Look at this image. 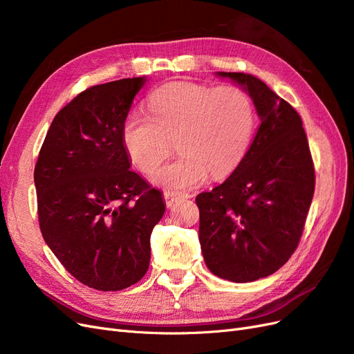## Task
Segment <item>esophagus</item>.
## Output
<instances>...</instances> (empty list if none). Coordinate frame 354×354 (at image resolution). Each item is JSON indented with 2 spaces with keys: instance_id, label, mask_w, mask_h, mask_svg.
<instances>
[{
  "instance_id": "obj_1",
  "label": "esophagus",
  "mask_w": 354,
  "mask_h": 354,
  "mask_svg": "<svg viewBox=\"0 0 354 354\" xmlns=\"http://www.w3.org/2000/svg\"><path fill=\"white\" fill-rule=\"evenodd\" d=\"M187 196H189L187 194H178V192H165V194H164V199H165L167 207H173L177 201L185 199Z\"/></svg>"
}]
</instances>
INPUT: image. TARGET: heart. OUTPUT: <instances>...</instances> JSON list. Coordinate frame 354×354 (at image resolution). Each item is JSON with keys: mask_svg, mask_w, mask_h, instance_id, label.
<instances>
[{"mask_svg": "<svg viewBox=\"0 0 354 354\" xmlns=\"http://www.w3.org/2000/svg\"><path fill=\"white\" fill-rule=\"evenodd\" d=\"M149 116L133 113L122 125V142L133 164L152 173L169 155L174 142L180 156L152 174L155 185L181 190L218 178L238 167L251 145L254 106L233 85L211 88L173 81L155 90Z\"/></svg>", "mask_w": 354, "mask_h": 354, "instance_id": "obj_1", "label": "heart"}]
</instances>
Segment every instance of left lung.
I'll return each mask as SVG.
<instances>
[{
    "mask_svg": "<svg viewBox=\"0 0 354 354\" xmlns=\"http://www.w3.org/2000/svg\"><path fill=\"white\" fill-rule=\"evenodd\" d=\"M250 94L260 127L224 183L196 196L199 242L211 273L236 283L270 276L289 260L315 194L303 121L248 73L217 72Z\"/></svg>",
    "mask_w": 354,
    "mask_h": 354,
    "instance_id": "8db88e82",
    "label": "left lung"
}]
</instances>
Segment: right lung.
Returning a JSON list of instances; mask_svg holds the SVG:
<instances>
[{"instance_id": "add662e5", "label": "right lung", "mask_w": 354, "mask_h": 354, "mask_svg": "<svg viewBox=\"0 0 354 354\" xmlns=\"http://www.w3.org/2000/svg\"><path fill=\"white\" fill-rule=\"evenodd\" d=\"M146 77L94 85L53 120L35 165L42 238L81 283L120 291L151 261L164 196L130 169L122 125Z\"/></svg>"}]
</instances>
